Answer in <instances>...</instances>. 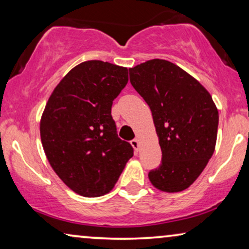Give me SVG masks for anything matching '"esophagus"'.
Segmentation results:
<instances>
[{"instance_id": "obj_1", "label": "esophagus", "mask_w": 249, "mask_h": 249, "mask_svg": "<svg viewBox=\"0 0 249 249\" xmlns=\"http://www.w3.org/2000/svg\"><path fill=\"white\" fill-rule=\"evenodd\" d=\"M130 142H131V146H132V147H134L135 151H138V148H139V141H138V138L132 139Z\"/></svg>"}]
</instances>
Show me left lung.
Wrapping results in <instances>:
<instances>
[{"label":"left lung","mask_w":249,"mask_h":249,"mask_svg":"<svg viewBox=\"0 0 249 249\" xmlns=\"http://www.w3.org/2000/svg\"><path fill=\"white\" fill-rule=\"evenodd\" d=\"M129 77L151 108L162 151L161 164L149 171V181L161 192H182L198 178L215 149L219 112L212 96L166 60L130 68Z\"/></svg>","instance_id":"left-lung-1"}]
</instances>
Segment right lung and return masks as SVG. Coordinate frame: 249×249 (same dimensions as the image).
<instances>
[{
    "label": "right lung",
    "mask_w": 249,
    "mask_h": 249,
    "mask_svg": "<svg viewBox=\"0 0 249 249\" xmlns=\"http://www.w3.org/2000/svg\"><path fill=\"white\" fill-rule=\"evenodd\" d=\"M128 69L98 60L72 68L57 84L40 118L50 165L74 193L100 197L117 183L134 149L118 137L111 107Z\"/></svg>",
    "instance_id": "right-lung-1"
}]
</instances>
